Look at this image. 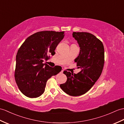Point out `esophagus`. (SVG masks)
I'll return each mask as SVG.
<instances>
[{
  "mask_svg": "<svg viewBox=\"0 0 124 124\" xmlns=\"http://www.w3.org/2000/svg\"><path fill=\"white\" fill-rule=\"evenodd\" d=\"M63 71H64V70H63V69H62L61 72H60V73H62L63 72Z\"/></svg>",
  "mask_w": 124,
  "mask_h": 124,
  "instance_id": "esophagus-1",
  "label": "esophagus"
}]
</instances>
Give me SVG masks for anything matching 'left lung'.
Wrapping results in <instances>:
<instances>
[{
	"label": "left lung",
	"mask_w": 124,
	"mask_h": 124,
	"mask_svg": "<svg viewBox=\"0 0 124 124\" xmlns=\"http://www.w3.org/2000/svg\"><path fill=\"white\" fill-rule=\"evenodd\" d=\"M72 35L80 47L74 61L81 71L77 74L64 71L67 80L60 86L70 96H79L90 90L101 75L105 62L104 47L102 42L92 34L73 32Z\"/></svg>",
	"instance_id": "8db88e82"
}]
</instances>
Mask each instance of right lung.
<instances>
[{
	"instance_id": "add662e5",
	"label": "right lung",
	"mask_w": 124,
	"mask_h": 124,
	"mask_svg": "<svg viewBox=\"0 0 124 124\" xmlns=\"http://www.w3.org/2000/svg\"><path fill=\"white\" fill-rule=\"evenodd\" d=\"M64 36V31H41L26 39L17 52L15 79L19 89L27 97H39L44 93L48 79L61 71L58 66L51 67L44 60L55 50Z\"/></svg>"
}]
</instances>
